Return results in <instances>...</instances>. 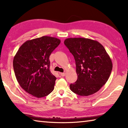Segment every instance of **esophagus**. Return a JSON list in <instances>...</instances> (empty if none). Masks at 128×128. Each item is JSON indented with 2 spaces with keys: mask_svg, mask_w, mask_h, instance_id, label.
<instances>
[{
  "mask_svg": "<svg viewBox=\"0 0 128 128\" xmlns=\"http://www.w3.org/2000/svg\"><path fill=\"white\" fill-rule=\"evenodd\" d=\"M60 74L62 76H66V73H60Z\"/></svg>",
  "mask_w": 128,
  "mask_h": 128,
  "instance_id": "34e87169",
  "label": "esophagus"
}]
</instances>
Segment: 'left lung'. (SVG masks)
<instances>
[{
    "label": "left lung",
    "mask_w": 128,
    "mask_h": 128,
    "mask_svg": "<svg viewBox=\"0 0 128 128\" xmlns=\"http://www.w3.org/2000/svg\"><path fill=\"white\" fill-rule=\"evenodd\" d=\"M64 44L74 56L77 80L70 85L73 92L88 96L100 89L108 81L112 62L105 48L98 41L84 38H69Z\"/></svg>",
    "instance_id": "8db88e82"
}]
</instances>
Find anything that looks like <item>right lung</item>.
<instances>
[{
    "mask_svg": "<svg viewBox=\"0 0 128 128\" xmlns=\"http://www.w3.org/2000/svg\"><path fill=\"white\" fill-rule=\"evenodd\" d=\"M60 42L48 36L28 40L14 56L13 66L17 82L33 96H46L54 89L56 78L50 70L49 57Z\"/></svg>",
    "mask_w": 128,
    "mask_h": 128,
    "instance_id": "add662e5",
    "label": "right lung"
}]
</instances>
